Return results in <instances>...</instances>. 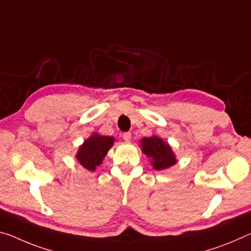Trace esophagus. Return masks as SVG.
I'll return each instance as SVG.
<instances>
[{
    "label": "esophagus",
    "instance_id": "obj_1",
    "mask_svg": "<svg viewBox=\"0 0 251 251\" xmlns=\"http://www.w3.org/2000/svg\"><path fill=\"white\" fill-rule=\"evenodd\" d=\"M123 140H124L125 142H129L130 140H132V134H130L129 132H126L123 134Z\"/></svg>",
    "mask_w": 251,
    "mask_h": 251
}]
</instances>
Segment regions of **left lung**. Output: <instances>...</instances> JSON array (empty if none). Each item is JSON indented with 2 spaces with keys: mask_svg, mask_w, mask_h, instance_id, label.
Instances as JSON below:
<instances>
[{
  "mask_svg": "<svg viewBox=\"0 0 251 251\" xmlns=\"http://www.w3.org/2000/svg\"><path fill=\"white\" fill-rule=\"evenodd\" d=\"M142 150L147 157L152 158L153 168L157 171L168 169L176 163L170 145L157 136L143 138Z\"/></svg>",
  "mask_w": 251,
  "mask_h": 251,
  "instance_id": "8db88e82",
  "label": "left lung"
}]
</instances>
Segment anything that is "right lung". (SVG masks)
Segmentation results:
<instances>
[{
	"mask_svg": "<svg viewBox=\"0 0 251 251\" xmlns=\"http://www.w3.org/2000/svg\"><path fill=\"white\" fill-rule=\"evenodd\" d=\"M114 144V138L110 136H101L95 134L85 141L79 149L77 160L80 162L83 168L95 171L98 165L101 164L107 152Z\"/></svg>",
	"mask_w": 251,
	"mask_h": 251,
	"instance_id": "1",
	"label": "right lung"
}]
</instances>
